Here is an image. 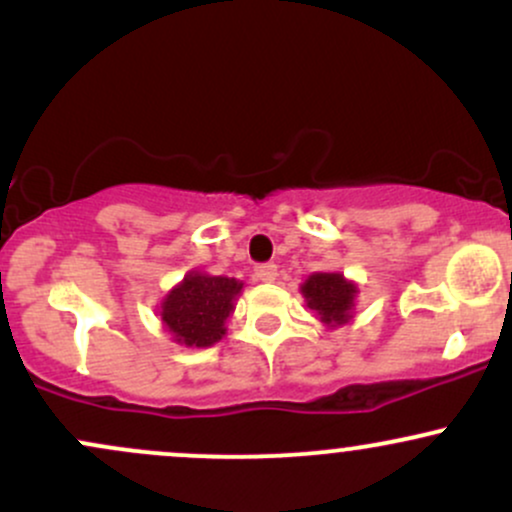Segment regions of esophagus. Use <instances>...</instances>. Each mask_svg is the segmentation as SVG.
Instances as JSON below:
<instances>
[{"label":"esophagus","instance_id":"1","mask_svg":"<svg viewBox=\"0 0 512 512\" xmlns=\"http://www.w3.org/2000/svg\"><path fill=\"white\" fill-rule=\"evenodd\" d=\"M255 276L260 281H274L276 279V264H272V262H264V264H257L255 267Z\"/></svg>","mask_w":512,"mask_h":512}]
</instances>
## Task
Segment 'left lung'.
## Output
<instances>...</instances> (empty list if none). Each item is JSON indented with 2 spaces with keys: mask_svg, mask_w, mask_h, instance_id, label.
I'll list each match as a JSON object with an SVG mask.
<instances>
[{
  "mask_svg": "<svg viewBox=\"0 0 512 512\" xmlns=\"http://www.w3.org/2000/svg\"><path fill=\"white\" fill-rule=\"evenodd\" d=\"M301 291L308 301V308L317 310L320 320L327 325H344L351 317L356 286L346 281L342 274H313Z\"/></svg>",
  "mask_w": 512,
  "mask_h": 512,
  "instance_id": "1",
  "label": "left lung"
}]
</instances>
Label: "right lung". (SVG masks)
<instances>
[{
	"instance_id": "1",
	"label": "right lung",
	"mask_w": 512,
	"mask_h": 512,
	"mask_svg": "<svg viewBox=\"0 0 512 512\" xmlns=\"http://www.w3.org/2000/svg\"><path fill=\"white\" fill-rule=\"evenodd\" d=\"M243 284L228 276L192 272L168 293L161 305V320L180 344L211 346L226 334L223 322L233 313V301Z\"/></svg>"
}]
</instances>
